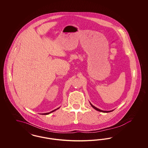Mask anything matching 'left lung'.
I'll list each match as a JSON object with an SVG mask.
<instances>
[{
  "instance_id": "obj_1",
  "label": "left lung",
  "mask_w": 148,
  "mask_h": 148,
  "mask_svg": "<svg viewBox=\"0 0 148 148\" xmlns=\"http://www.w3.org/2000/svg\"><path fill=\"white\" fill-rule=\"evenodd\" d=\"M90 105L92 106V107L94 109H95L96 110H97V111H98V112H103V113H109V112H112L114 110H110V111H104V110H100V109H99L98 108H96L95 106H93L92 104L91 103H90Z\"/></svg>"
}]
</instances>
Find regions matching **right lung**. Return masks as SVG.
Returning <instances> with one entry per match:
<instances>
[{"label":"right lung","instance_id":"obj_1","mask_svg":"<svg viewBox=\"0 0 148 148\" xmlns=\"http://www.w3.org/2000/svg\"><path fill=\"white\" fill-rule=\"evenodd\" d=\"M60 108V107H59V108H58L57 109H55V110H53V111H51V112H50L49 113H44V114H42V115H48V114H49L51 113H52V112H55L56 110L57 109H59Z\"/></svg>","mask_w":148,"mask_h":148}]
</instances>
